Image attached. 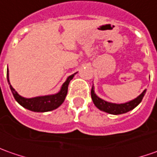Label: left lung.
Here are the masks:
<instances>
[{
  "mask_svg": "<svg viewBox=\"0 0 157 157\" xmlns=\"http://www.w3.org/2000/svg\"><path fill=\"white\" fill-rule=\"evenodd\" d=\"M145 93H146V89L138 97H136V99L130 101H128V102H125V103H122V104H116V103L108 102V101L99 98L95 94L94 87H92V89H91V98L93 100L94 104L100 110L104 111L106 113L112 114V115H120V114L127 113L128 111L132 110L133 109H135L142 101Z\"/></svg>",
  "mask_w": 157,
  "mask_h": 157,
  "instance_id": "obj_1",
  "label": "left lung"
}]
</instances>
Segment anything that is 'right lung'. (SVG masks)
I'll use <instances>...</instances> for the list:
<instances>
[{
    "label": "right lung",
    "instance_id": "1",
    "mask_svg": "<svg viewBox=\"0 0 157 157\" xmlns=\"http://www.w3.org/2000/svg\"><path fill=\"white\" fill-rule=\"evenodd\" d=\"M75 73L68 76L66 82L62 84L61 90L56 94V95H45V96H38V97H34V98H24L15 91L14 88L10 85V89L13 93L14 99L17 101V102L21 104L25 109H29L31 111L35 112H47V111H51L57 109L59 106L62 104V102L65 100V97L68 93V87L69 82L73 79L74 75ZM7 77H8V84L9 80H8V69L7 71Z\"/></svg>",
    "mask_w": 157,
    "mask_h": 157
}]
</instances>
